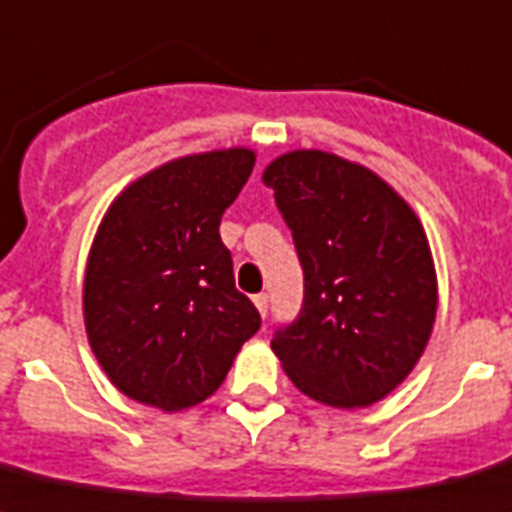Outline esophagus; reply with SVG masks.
I'll return each mask as SVG.
<instances>
[{
    "label": "esophagus",
    "mask_w": 512,
    "mask_h": 512,
    "mask_svg": "<svg viewBox=\"0 0 512 512\" xmlns=\"http://www.w3.org/2000/svg\"><path fill=\"white\" fill-rule=\"evenodd\" d=\"M253 303H256L261 316H266V310H269V295H266V292H259V295H253Z\"/></svg>",
    "instance_id": "1"
}]
</instances>
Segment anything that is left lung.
<instances>
[{"label":"left lung","mask_w":512,"mask_h":512,"mask_svg":"<svg viewBox=\"0 0 512 512\" xmlns=\"http://www.w3.org/2000/svg\"><path fill=\"white\" fill-rule=\"evenodd\" d=\"M303 266V308L274 331L290 381L329 406H368L430 339L438 287L417 214L362 165L318 150L264 170Z\"/></svg>","instance_id":"1"}]
</instances>
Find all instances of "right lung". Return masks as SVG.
Returning a JSON list of instances; mask_svg holds the SVG:
<instances>
[{"mask_svg": "<svg viewBox=\"0 0 512 512\" xmlns=\"http://www.w3.org/2000/svg\"><path fill=\"white\" fill-rule=\"evenodd\" d=\"M253 160L240 147L173 160L131 183L100 222L85 272L87 339L134 401L163 412L199 404L261 329L220 238Z\"/></svg>", "mask_w": 512, "mask_h": 512, "instance_id": "obj_1", "label": "right lung"}]
</instances>
